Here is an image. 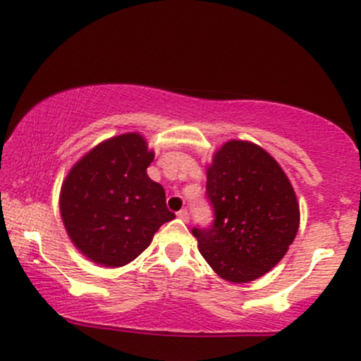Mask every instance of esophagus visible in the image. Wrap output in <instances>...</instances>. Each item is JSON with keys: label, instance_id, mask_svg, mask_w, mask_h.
<instances>
[{"label": "esophagus", "instance_id": "esophagus-1", "mask_svg": "<svg viewBox=\"0 0 361 361\" xmlns=\"http://www.w3.org/2000/svg\"><path fill=\"white\" fill-rule=\"evenodd\" d=\"M177 216H179L180 219H184V221H189V212H187L185 208H182V210L177 212Z\"/></svg>", "mask_w": 361, "mask_h": 361}]
</instances>
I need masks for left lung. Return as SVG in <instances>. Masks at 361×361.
Instances as JSON below:
<instances>
[{
  "label": "left lung",
  "instance_id": "8db88e82",
  "mask_svg": "<svg viewBox=\"0 0 361 361\" xmlns=\"http://www.w3.org/2000/svg\"><path fill=\"white\" fill-rule=\"evenodd\" d=\"M207 193L215 223L192 233L218 276L249 283L283 259L300 228V203L288 176L262 146L247 140L219 146L207 166Z\"/></svg>",
  "mask_w": 361,
  "mask_h": 361
}]
</instances>
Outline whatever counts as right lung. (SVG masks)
I'll list each match as a JSON object with an SVG mask.
<instances>
[{"instance_id": "obj_1", "label": "right lung", "mask_w": 361, "mask_h": 361, "mask_svg": "<svg viewBox=\"0 0 361 361\" xmlns=\"http://www.w3.org/2000/svg\"><path fill=\"white\" fill-rule=\"evenodd\" d=\"M154 151L142 133L107 138L71 166L60 189V215L68 238L91 262L123 267L176 215L166 207L163 185L146 168Z\"/></svg>"}]
</instances>
